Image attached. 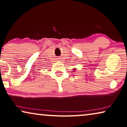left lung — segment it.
I'll return each mask as SVG.
<instances>
[{"mask_svg":"<svg viewBox=\"0 0 127 127\" xmlns=\"http://www.w3.org/2000/svg\"><path fill=\"white\" fill-rule=\"evenodd\" d=\"M74 70H75V69H74Z\"/></svg>","mask_w":127,"mask_h":127,"instance_id":"1","label":"left lung"}]
</instances>
